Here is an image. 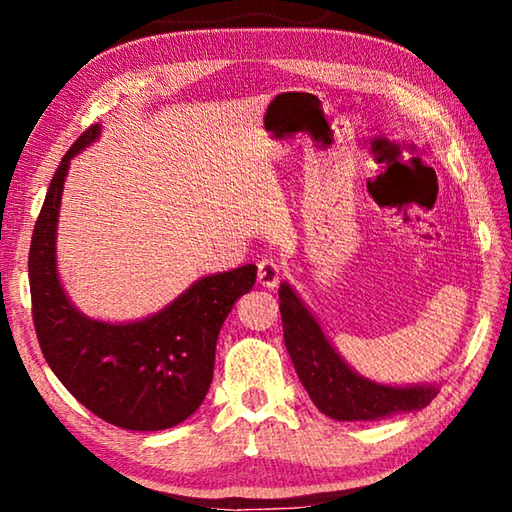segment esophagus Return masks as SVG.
<instances>
[{"label": "esophagus", "instance_id": "1", "mask_svg": "<svg viewBox=\"0 0 512 512\" xmlns=\"http://www.w3.org/2000/svg\"><path fill=\"white\" fill-rule=\"evenodd\" d=\"M280 275H282V268H280V264L275 262V259H271V257L259 259V264H257V282L262 284V287L275 289L277 282H280Z\"/></svg>", "mask_w": 512, "mask_h": 512}]
</instances>
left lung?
<instances>
[{"mask_svg": "<svg viewBox=\"0 0 512 512\" xmlns=\"http://www.w3.org/2000/svg\"><path fill=\"white\" fill-rule=\"evenodd\" d=\"M280 314L293 368L320 413L339 422L384 420L391 415L420 411L440 386L433 384H379L359 375L334 343L327 339L314 311L289 282L280 284Z\"/></svg>", "mask_w": 512, "mask_h": 512, "instance_id": "obj_1", "label": "left lung"}]
</instances>
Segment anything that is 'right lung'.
I'll use <instances>...</instances> for the list:
<instances>
[{"label":"right lung","mask_w":512,"mask_h":512,"mask_svg":"<svg viewBox=\"0 0 512 512\" xmlns=\"http://www.w3.org/2000/svg\"><path fill=\"white\" fill-rule=\"evenodd\" d=\"M94 124L60 160L33 228L29 284L42 354L69 393L101 420L162 431L187 420L212 384L221 325L253 289L257 266L205 275L151 316L110 323L85 316L58 273V214L72 158L101 137Z\"/></svg>","instance_id":"1"}]
</instances>
